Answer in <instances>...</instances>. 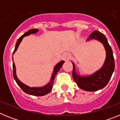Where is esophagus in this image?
<instances>
[{
  "mask_svg": "<svg viewBox=\"0 0 120 120\" xmlns=\"http://www.w3.org/2000/svg\"><path fill=\"white\" fill-rule=\"evenodd\" d=\"M62 59H63V60H64V61H68V60H69V59H70V56L69 54L65 53L63 55Z\"/></svg>",
  "mask_w": 120,
  "mask_h": 120,
  "instance_id": "esophagus-1",
  "label": "esophagus"
}]
</instances>
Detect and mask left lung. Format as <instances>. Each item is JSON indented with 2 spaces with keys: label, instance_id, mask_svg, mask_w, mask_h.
<instances>
[{
  "label": "left lung",
  "instance_id": "8db88e82",
  "mask_svg": "<svg viewBox=\"0 0 120 120\" xmlns=\"http://www.w3.org/2000/svg\"><path fill=\"white\" fill-rule=\"evenodd\" d=\"M91 39L98 40L105 47L106 52V57L103 65L101 69L93 75L86 77H82L76 73L75 65L72 62L73 65L72 75L73 79L80 89L88 91H96L103 88L108 83L114 71L115 61L112 49L105 35L98 30H94L90 34L87 40Z\"/></svg>",
  "mask_w": 120,
  "mask_h": 120
}]
</instances>
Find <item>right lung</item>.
<instances>
[{
  "label": "right lung",
  "instance_id": "right-lung-1",
  "mask_svg": "<svg viewBox=\"0 0 120 120\" xmlns=\"http://www.w3.org/2000/svg\"><path fill=\"white\" fill-rule=\"evenodd\" d=\"M38 31V29H30V30H28V32L24 33V34L22 36H21L19 39H18L16 43V45H15V49L13 52V55L15 51L17 50L18 47H19V44H20L21 41L23 40V38L26 36L29 35L31 34H35ZM64 61H61V62H59V63L57 64L56 66H55V68H54L53 72L52 73V77H51V80L50 81L49 83L48 84H47L46 85L44 86L43 87H40V88H35V87H30V86H28L24 84L19 80L17 78L16 76V70H15V66L14 62L13 61V63H12V69H13V76L15 80L17 82L18 85L21 88L23 91L26 94H29V95H32V96H43L45 95V94H48L50 92V91L52 90L53 87V82L55 80V76L57 74L59 70H60V68H61L62 65H63Z\"/></svg>",
  "mask_w": 120,
  "mask_h": 120
}]
</instances>
